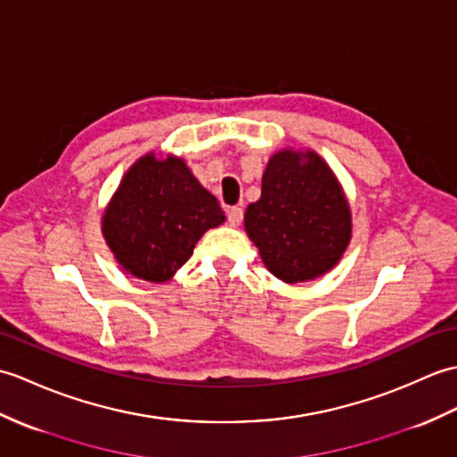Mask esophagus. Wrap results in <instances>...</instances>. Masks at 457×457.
I'll use <instances>...</instances> for the list:
<instances>
[{"label":"esophagus","instance_id":"esophagus-1","mask_svg":"<svg viewBox=\"0 0 457 457\" xmlns=\"http://www.w3.org/2000/svg\"><path fill=\"white\" fill-rule=\"evenodd\" d=\"M241 220H243V210L241 208H229L228 210V221H229V226H239L241 224Z\"/></svg>","mask_w":457,"mask_h":457}]
</instances>
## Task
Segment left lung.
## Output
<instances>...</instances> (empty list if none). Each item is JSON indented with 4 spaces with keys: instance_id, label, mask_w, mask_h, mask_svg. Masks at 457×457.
<instances>
[{
    "instance_id": "left-lung-1",
    "label": "left lung",
    "mask_w": 457,
    "mask_h": 457,
    "mask_svg": "<svg viewBox=\"0 0 457 457\" xmlns=\"http://www.w3.org/2000/svg\"><path fill=\"white\" fill-rule=\"evenodd\" d=\"M243 224L264 267L286 284L335 269L353 237V212L333 169L317 152L292 147L270 155Z\"/></svg>"
}]
</instances>
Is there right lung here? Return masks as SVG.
I'll return each instance as SVG.
<instances>
[{
  "label": "right lung",
  "instance_id": "1",
  "mask_svg": "<svg viewBox=\"0 0 457 457\" xmlns=\"http://www.w3.org/2000/svg\"><path fill=\"white\" fill-rule=\"evenodd\" d=\"M226 221L183 157L147 152L130 165L101 218L104 243L132 277L171 280L198 239Z\"/></svg>",
  "mask_w": 457,
  "mask_h": 457
}]
</instances>
